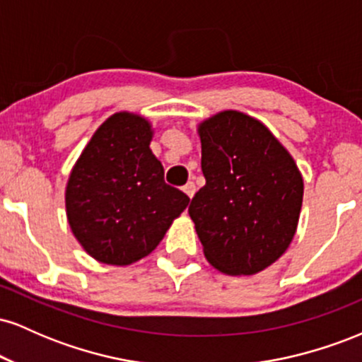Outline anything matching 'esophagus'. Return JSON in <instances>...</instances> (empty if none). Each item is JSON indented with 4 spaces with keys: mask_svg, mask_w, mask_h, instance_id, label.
Instances as JSON below:
<instances>
[{
    "mask_svg": "<svg viewBox=\"0 0 362 362\" xmlns=\"http://www.w3.org/2000/svg\"><path fill=\"white\" fill-rule=\"evenodd\" d=\"M184 192L189 195L190 199L194 197V194H195V184H194V182H187V184L184 185Z\"/></svg>",
    "mask_w": 362,
    "mask_h": 362,
    "instance_id": "esophagus-1",
    "label": "esophagus"
}]
</instances>
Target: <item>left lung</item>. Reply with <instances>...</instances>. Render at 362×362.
<instances>
[{"label": "left lung", "instance_id": "obj_1", "mask_svg": "<svg viewBox=\"0 0 362 362\" xmlns=\"http://www.w3.org/2000/svg\"><path fill=\"white\" fill-rule=\"evenodd\" d=\"M206 185L189 214L218 271L252 276L274 264L296 233L303 178L264 124L224 110L199 126Z\"/></svg>", "mask_w": 362, "mask_h": 362}]
</instances>
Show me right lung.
Segmentation results:
<instances>
[{
  "label": "right lung",
  "mask_w": 362,
  "mask_h": 362,
  "mask_svg": "<svg viewBox=\"0 0 362 362\" xmlns=\"http://www.w3.org/2000/svg\"><path fill=\"white\" fill-rule=\"evenodd\" d=\"M151 134L139 115H112L69 175V226L81 247L103 264L129 265L151 253L190 201L165 184L163 165L149 149Z\"/></svg>",
  "instance_id": "add662e5"
}]
</instances>
